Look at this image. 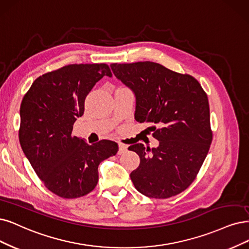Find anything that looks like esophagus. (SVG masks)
I'll list each match as a JSON object with an SVG mask.
<instances>
[{"instance_id":"34e87169","label":"esophagus","mask_w":249,"mask_h":249,"mask_svg":"<svg viewBox=\"0 0 249 249\" xmlns=\"http://www.w3.org/2000/svg\"><path fill=\"white\" fill-rule=\"evenodd\" d=\"M119 151H118V154L121 155V154H124L126 151H127V145L126 144H123V143H119Z\"/></svg>"}]
</instances>
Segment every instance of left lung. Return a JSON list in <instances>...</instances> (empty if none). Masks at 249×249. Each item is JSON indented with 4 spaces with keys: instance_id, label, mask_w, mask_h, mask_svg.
Listing matches in <instances>:
<instances>
[{
    "instance_id": "left-lung-1",
    "label": "left lung",
    "mask_w": 249,
    "mask_h": 249,
    "mask_svg": "<svg viewBox=\"0 0 249 249\" xmlns=\"http://www.w3.org/2000/svg\"><path fill=\"white\" fill-rule=\"evenodd\" d=\"M110 69L134 93V119L149 122L159 141L157 148H128L141 159L130 173L135 189L156 199L179 194L195 179L213 141L206 93L195 78L160 63H112Z\"/></svg>"
}]
</instances>
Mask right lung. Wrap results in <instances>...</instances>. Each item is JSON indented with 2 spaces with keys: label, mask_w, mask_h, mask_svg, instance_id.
<instances>
[{
  "label": "right lung",
  "mask_w": 249,
  "mask_h": 249,
  "mask_svg": "<svg viewBox=\"0 0 249 249\" xmlns=\"http://www.w3.org/2000/svg\"><path fill=\"white\" fill-rule=\"evenodd\" d=\"M105 76L106 63L69 64L36 78L20 106L19 142L32 167L49 191L62 198L87 195L98 180V165L115 156L118 144H88L72 136L91 89Z\"/></svg>",
  "instance_id": "right-lung-1"
}]
</instances>
